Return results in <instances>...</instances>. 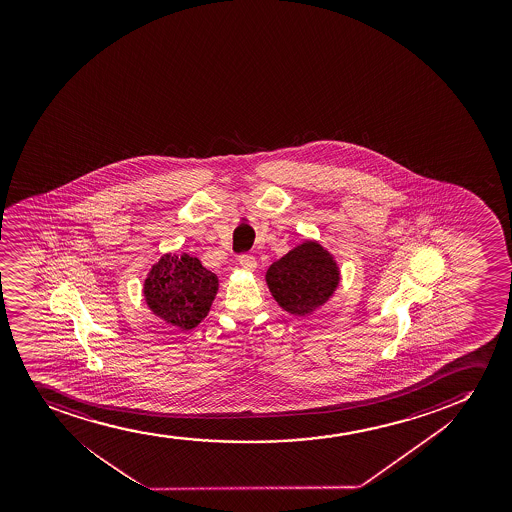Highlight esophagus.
I'll return each mask as SVG.
<instances>
[{
    "instance_id": "34e87169",
    "label": "esophagus",
    "mask_w": 512,
    "mask_h": 512,
    "mask_svg": "<svg viewBox=\"0 0 512 512\" xmlns=\"http://www.w3.org/2000/svg\"><path fill=\"white\" fill-rule=\"evenodd\" d=\"M239 263H241L242 268H246V270L249 271L256 270V266H258L256 258L251 256V254H241V256H239Z\"/></svg>"
}]
</instances>
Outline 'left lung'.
<instances>
[{
  "instance_id": "8db88e82",
  "label": "left lung",
  "mask_w": 512,
  "mask_h": 512,
  "mask_svg": "<svg viewBox=\"0 0 512 512\" xmlns=\"http://www.w3.org/2000/svg\"><path fill=\"white\" fill-rule=\"evenodd\" d=\"M338 283V263L318 241L295 246L266 271V285L278 306L302 318L324 306Z\"/></svg>"
}]
</instances>
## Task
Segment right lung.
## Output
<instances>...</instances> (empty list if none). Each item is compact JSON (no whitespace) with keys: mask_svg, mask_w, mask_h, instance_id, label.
<instances>
[{"mask_svg":"<svg viewBox=\"0 0 512 512\" xmlns=\"http://www.w3.org/2000/svg\"><path fill=\"white\" fill-rule=\"evenodd\" d=\"M217 290V275L186 253L164 254L143 283L148 309L183 331L196 328L206 318Z\"/></svg>","mask_w":512,"mask_h":512,"instance_id":"add662e5","label":"right lung"}]
</instances>
